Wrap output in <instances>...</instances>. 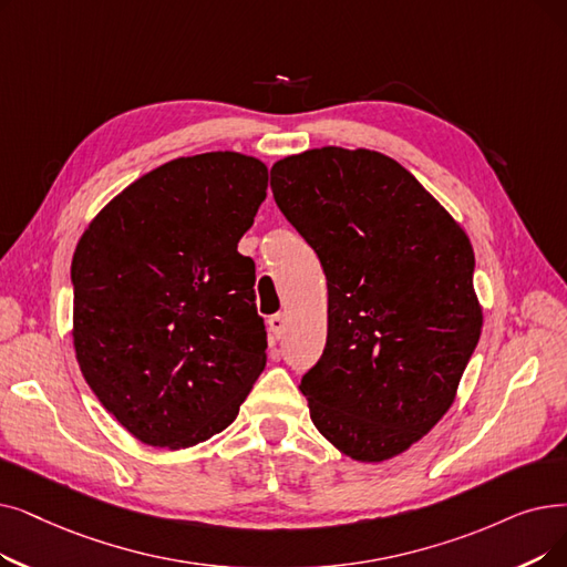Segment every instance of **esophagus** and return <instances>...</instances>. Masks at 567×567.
I'll return each mask as SVG.
<instances>
[{
    "label": "esophagus",
    "instance_id": "34e87169",
    "mask_svg": "<svg viewBox=\"0 0 567 567\" xmlns=\"http://www.w3.org/2000/svg\"><path fill=\"white\" fill-rule=\"evenodd\" d=\"M285 327H287V317L282 312L268 317V331H270V336H274L276 340L285 333Z\"/></svg>",
    "mask_w": 567,
    "mask_h": 567
}]
</instances>
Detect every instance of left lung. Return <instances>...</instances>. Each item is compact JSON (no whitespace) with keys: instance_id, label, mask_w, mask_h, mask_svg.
Returning a JSON list of instances; mask_svg holds the SVG:
<instances>
[{"instance_id":"obj_1","label":"left lung","mask_w":567,"mask_h":567,"mask_svg":"<svg viewBox=\"0 0 567 567\" xmlns=\"http://www.w3.org/2000/svg\"><path fill=\"white\" fill-rule=\"evenodd\" d=\"M270 189L329 285L327 348L299 384L312 424L361 463L408 452L452 408L482 333L471 238L365 147L278 159Z\"/></svg>"}]
</instances>
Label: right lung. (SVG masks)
Masks as SVG:
<instances>
[{
    "label": "right lung",
    "mask_w": 567,
    "mask_h": 567,
    "mask_svg": "<svg viewBox=\"0 0 567 567\" xmlns=\"http://www.w3.org/2000/svg\"><path fill=\"white\" fill-rule=\"evenodd\" d=\"M266 187L252 155L171 159L113 196L76 245V361L143 445L176 452L225 431L264 371L255 261L238 240Z\"/></svg>",
    "instance_id": "right-lung-1"
}]
</instances>
